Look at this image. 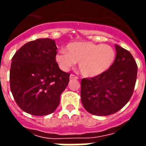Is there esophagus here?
I'll return each mask as SVG.
<instances>
[{"mask_svg":"<svg viewBox=\"0 0 146 146\" xmlns=\"http://www.w3.org/2000/svg\"><path fill=\"white\" fill-rule=\"evenodd\" d=\"M70 80H78V77L75 75H73V74H71L70 76Z\"/></svg>","mask_w":146,"mask_h":146,"instance_id":"1","label":"esophagus"}]
</instances>
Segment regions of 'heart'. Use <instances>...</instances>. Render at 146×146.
I'll list each match as a JSON object with an SVG mask.
<instances>
[{"mask_svg":"<svg viewBox=\"0 0 146 146\" xmlns=\"http://www.w3.org/2000/svg\"><path fill=\"white\" fill-rule=\"evenodd\" d=\"M67 51L59 50L55 56L59 68L67 72L79 62V70L85 77L93 78L108 71L116 59V51L107 44L75 42L68 44Z\"/></svg>","mask_w":146,"mask_h":146,"instance_id":"1","label":"heart"}]
</instances>
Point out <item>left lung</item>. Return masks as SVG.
Here are the masks:
<instances>
[{
  "instance_id": "obj_1",
  "label": "left lung",
  "mask_w": 146,
  "mask_h": 146,
  "mask_svg": "<svg viewBox=\"0 0 146 146\" xmlns=\"http://www.w3.org/2000/svg\"><path fill=\"white\" fill-rule=\"evenodd\" d=\"M116 59L112 67L100 76L81 80V102L89 113L98 116L114 114L132 96L137 77L132 55L115 45Z\"/></svg>"
}]
</instances>
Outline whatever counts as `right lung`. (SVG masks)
I'll use <instances>...</instances> for the list:
<instances>
[{"instance_id":"obj_1","label":"right lung","mask_w":146,"mask_h":146,"mask_svg":"<svg viewBox=\"0 0 146 146\" xmlns=\"http://www.w3.org/2000/svg\"><path fill=\"white\" fill-rule=\"evenodd\" d=\"M56 50L54 40L38 38L21 46L11 59V90L18 107L28 114L47 115L59 106L70 73L59 68Z\"/></svg>"}]
</instances>
